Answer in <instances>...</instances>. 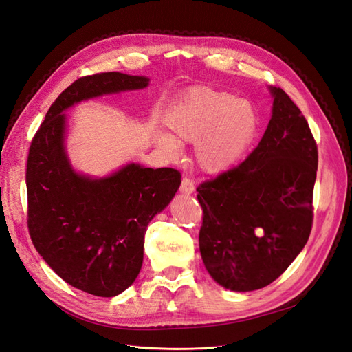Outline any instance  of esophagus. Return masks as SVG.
I'll return each instance as SVG.
<instances>
[{"label":"esophagus","mask_w":352,"mask_h":352,"mask_svg":"<svg viewBox=\"0 0 352 352\" xmlns=\"http://www.w3.org/2000/svg\"><path fill=\"white\" fill-rule=\"evenodd\" d=\"M195 190L194 182L190 180L189 177H184L182 179V184H180V192L185 194V195H190Z\"/></svg>","instance_id":"34e87169"}]
</instances>
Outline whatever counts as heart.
<instances>
[{
  "mask_svg": "<svg viewBox=\"0 0 352 352\" xmlns=\"http://www.w3.org/2000/svg\"><path fill=\"white\" fill-rule=\"evenodd\" d=\"M166 122L176 140L195 141L197 166L212 175L235 166L258 131V116L248 101L211 87L190 88ZM158 141L167 153H179V144L172 136L160 135Z\"/></svg>",
  "mask_w": 352,
  "mask_h": 352,
  "instance_id": "1",
  "label": "heart"
}]
</instances>
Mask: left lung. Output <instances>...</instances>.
I'll list each match as a JSON object with an SVG mask.
<instances>
[{"label":"left lung","instance_id":"obj_1","mask_svg":"<svg viewBox=\"0 0 352 352\" xmlns=\"http://www.w3.org/2000/svg\"><path fill=\"white\" fill-rule=\"evenodd\" d=\"M273 111L243 163L197 188L199 251L219 285L261 289L289 267L313 226L317 144L287 94L270 87Z\"/></svg>","mask_w":352,"mask_h":352}]
</instances>
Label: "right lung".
Here are the masks:
<instances>
[{
  "label": "right lung",
  "instance_id": "right-lung-1",
  "mask_svg": "<svg viewBox=\"0 0 352 352\" xmlns=\"http://www.w3.org/2000/svg\"><path fill=\"white\" fill-rule=\"evenodd\" d=\"M150 79L119 72L74 80L52 102L32 140L28 228L34 247L60 278L97 296H116L140 274L148 223L180 186L176 168L131 163L92 179L74 172L65 150L63 111L104 94L145 88Z\"/></svg>",
  "mask_w": 352,
  "mask_h": 352
}]
</instances>
